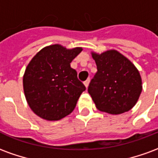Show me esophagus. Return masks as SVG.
Segmentation results:
<instances>
[{
    "label": "esophagus",
    "instance_id": "1",
    "mask_svg": "<svg viewBox=\"0 0 158 158\" xmlns=\"http://www.w3.org/2000/svg\"><path fill=\"white\" fill-rule=\"evenodd\" d=\"M89 80H90V79H86V80H85V81L84 82V84H85V85L86 88H88V86H89Z\"/></svg>",
    "mask_w": 158,
    "mask_h": 158
}]
</instances>
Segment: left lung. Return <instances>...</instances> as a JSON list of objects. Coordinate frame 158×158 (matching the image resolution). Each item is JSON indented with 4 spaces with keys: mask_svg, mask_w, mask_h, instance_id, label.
I'll return each mask as SVG.
<instances>
[{
    "mask_svg": "<svg viewBox=\"0 0 158 158\" xmlns=\"http://www.w3.org/2000/svg\"><path fill=\"white\" fill-rule=\"evenodd\" d=\"M97 72L88 87L96 108L111 114L128 112L142 90V82L135 65L115 50L92 53Z\"/></svg>",
    "mask_w": 158,
    "mask_h": 158,
    "instance_id": "1",
    "label": "left lung"
}]
</instances>
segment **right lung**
<instances>
[{"label": "right lung", "instance_id": "1", "mask_svg": "<svg viewBox=\"0 0 158 158\" xmlns=\"http://www.w3.org/2000/svg\"><path fill=\"white\" fill-rule=\"evenodd\" d=\"M82 48L49 45L36 54L26 68L23 90L29 106L41 118L55 121L75 108L85 86L70 63Z\"/></svg>", "mask_w": 158, "mask_h": 158}]
</instances>
